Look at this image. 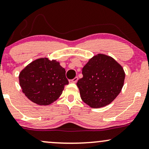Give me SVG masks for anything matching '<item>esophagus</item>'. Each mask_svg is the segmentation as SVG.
<instances>
[{
    "label": "esophagus",
    "mask_w": 149,
    "mask_h": 149,
    "mask_svg": "<svg viewBox=\"0 0 149 149\" xmlns=\"http://www.w3.org/2000/svg\"><path fill=\"white\" fill-rule=\"evenodd\" d=\"M78 80V77H75L74 78L72 79V80H69V82H71V83H76L77 81Z\"/></svg>",
    "instance_id": "obj_1"
}]
</instances>
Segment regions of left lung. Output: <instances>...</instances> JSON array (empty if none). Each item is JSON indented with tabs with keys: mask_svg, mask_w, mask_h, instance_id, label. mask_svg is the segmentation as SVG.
<instances>
[{
	"mask_svg": "<svg viewBox=\"0 0 149 149\" xmlns=\"http://www.w3.org/2000/svg\"><path fill=\"white\" fill-rule=\"evenodd\" d=\"M83 77L77 86L81 99L90 107L101 108L111 103L124 85L125 73L116 60L105 54L94 56L82 68Z\"/></svg>",
	"mask_w": 149,
	"mask_h": 149,
	"instance_id": "left-lung-1",
	"label": "left lung"
}]
</instances>
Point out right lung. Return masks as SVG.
<instances>
[{"instance_id":"1","label":"right lung","mask_w":149,"mask_h":149,"mask_svg":"<svg viewBox=\"0 0 149 149\" xmlns=\"http://www.w3.org/2000/svg\"><path fill=\"white\" fill-rule=\"evenodd\" d=\"M65 69L56 60L38 58L20 71L19 83L27 98L38 105H49L61 96L69 81Z\"/></svg>"}]
</instances>
